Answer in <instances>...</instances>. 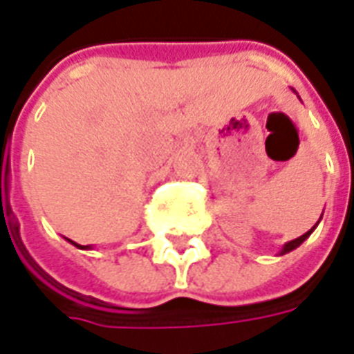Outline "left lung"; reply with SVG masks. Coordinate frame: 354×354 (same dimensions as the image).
<instances>
[{
  "label": "left lung",
  "mask_w": 354,
  "mask_h": 354,
  "mask_svg": "<svg viewBox=\"0 0 354 354\" xmlns=\"http://www.w3.org/2000/svg\"><path fill=\"white\" fill-rule=\"evenodd\" d=\"M313 230H315V227H313ZM313 230H309V231H307V233H304L301 237H297V239H294V241H290V243H286V245H284V248H282V250H281V254H286V252H290V250H294V248H297V246L304 243L305 239L311 235Z\"/></svg>",
  "instance_id": "1"
}]
</instances>
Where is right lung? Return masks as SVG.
<instances>
[{
	"instance_id": "1",
	"label": "right lung",
	"mask_w": 354,
	"mask_h": 354,
	"mask_svg": "<svg viewBox=\"0 0 354 354\" xmlns=\"http://www.w3.org/2000/svg\"><path fill=\"white\" fill-rule=\"evenodd\" d=\"M73 243V241H72ZM73 245H75V243H73ZM75 246H80V245H75ZM80 248H87V246H80Z\"/></svg>"
}]
</instances>
